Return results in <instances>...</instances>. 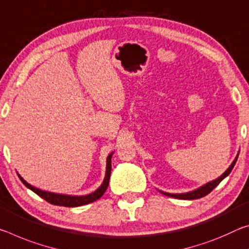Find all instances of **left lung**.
Here are the masks:
<instances>
[{
	"instance_id": "8db88e82",
	"label": "left lung",
	"mask_w": 249,
	"mask_h": 249,
	"mask_svg": "<svg viewBox=\"0 0 249 249\" xmlns=\"http://www.w3.org/2000/svg\"><path fill=\"white\" fill-rule=\"evenodd\" d=\"M238 154H239V152L237 153V156H236V158L234 159V161L231 162V164L230 165V168H228L225 171V172H224L221 175V177H218L217 178H215V180L211 181L209 183H206V184L202 185L201 187H198V189H196V190H193V191H191V192H186V193H180V194H178V193H177V194L166 193V192H162V191H160V192L162 194L166 195V196L178 198V199H196V198L204 197L205 195L211 193L212 191H213L215 187H216L219 184V183H221L224 180V178H225L227 175L231 172V170H233L235 163H236V161H237V159H238Z\"/></svg>"
}]
</instances>
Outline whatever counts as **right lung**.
<instances>
[{
    "label": "right lung",
    "mask_w": 249,
    "mask_h": 249,
    "mask_svg": "<svg viewBox=\"0 0 249 249\" xmlns=\"http://www.w3.org/2000/svg\"><path fill=\"white\" fill-rule=\"evenodd\" d=\"M113 152H111L107 157V165H106V175L104 178V182L101 183V185L98 187V189L90 194L87 195H79V196H76V195H66V194H58V193H52V192H47V191H43L39 190L37 187L33 186L31 184L24 180V178L18 175L19 180L23 182V184L25 185L27 189L32 190L33 192L36 193L42 198H44L45 201L51 203V204L54 205H58V206H65V207H77V206H81V205H86L89 204V203H92L97 201L98 198H100L103 196L104 193L107 190V187L109 185V180H110V173H111V158H112Z\"/></svg>",
    "instance_id": "add662e5"
}]
</instances>
